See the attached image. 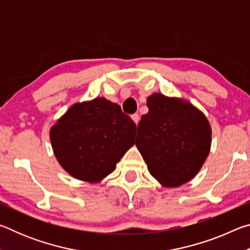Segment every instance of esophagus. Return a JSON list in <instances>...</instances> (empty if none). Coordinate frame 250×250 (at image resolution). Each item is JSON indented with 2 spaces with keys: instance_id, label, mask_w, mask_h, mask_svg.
I'll return each mask as SVG.
<instances>
[{
  "instance_id": "34e87169",
  "label": "esophagus",
  "mask_w": 250,
  "mask_h": 250,
  "mask_svg": "<svg viewBox=\"0 0 250 250\" xmlns=\"http://www.w3.org/2000/svg\"><path fill=\"white\" fill-rule=\"evenodd\" d=\"M131 119L133 120V122H134L135 125H138V124H139V120H140V118H139L138 113H134V115L131 116Z\"/></svg>"
}]
</instances>
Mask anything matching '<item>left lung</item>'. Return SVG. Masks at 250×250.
<instances>
[{"mask_svg": "<svg viewBox=\"0 0 250 250\" xmlns=\"http://www.w3.org/2000/svg\"><path fill=\"white\" fill-rule=\"evenodd\" d=\"M149 112L138 125L135 146L147 170L164 188L195 177L209 154L211 128L189 101L159 92L147 97Z\"/></svg>", "mask_w": 250, "mask_h": 250, "instance_id": "1", "label": "left lung"}]
</instances>
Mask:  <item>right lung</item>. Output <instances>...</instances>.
<instances>
[{
    "label": "right lung",
    "instance_id": "right-lung-1",
    "mask_svg": "<svg viewBox=\"0 0 250 250\" xmlns=\"http://www.w3.org/2000/svg\"><path fill=\"white\" fill-rule=\"evenodd\" d=\"M137 125L119 104L97 97L76 103L52 125L49 139L61 167L75 179L99 183L134 145Z\"/></svg>",
    "mask_w": 250,
    "mask_h": 250
}]
</instances>
